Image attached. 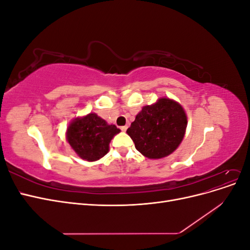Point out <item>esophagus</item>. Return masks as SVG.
<instances>
[{"label":"esophagus","instance_id":"1","mask_svg":"<svg viewBox=\"0 0 250 250\" xmlns=\"http://www.w3.org/2000/svg\"><path fill=\"white\" fill-rule=\"evenodd\" d=\"M127 128H128V126H127V125H125V126H121L120 129L122 130V131H126V130H127Z\"/></svg>","mask_w":250,"mask_h":250}]
</instances>
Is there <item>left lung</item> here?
I'll return each mask as SVG.
<instances>
[{
	"label": "left lung",
	"instance_id": "8db88e82",
	"mask_svg": "<svg viewBox=\"0 0 250 250\" xmlns=\"http://www.w3.org/2000/svg\"><path fill=\"white\" fill-rule=\"evenodd\" d=\"M187 116L177 102L162 98L155 104L144 106L127 129L135 148L149 158L171 154L185 137Z\"/></svg>",
	"mask_w": 250,
	"mask_h": 250
}]
</instances>
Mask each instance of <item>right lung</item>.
Masks as SVG:
<instances>
[{
  "mask_svg": "<svg viewBox=\"0 0 250 250\" xmlns=\"http://www.w3.org/2000/svg\"><path fill=\"white\" fill-rule=\"evenodd\" d=\"M120 132L115 125H108L96 113L76 119L67 128L66 139L83 160L94 162L108 152L111 139Z\"/></svg>",
  "mask_w": 250,
  "mask_h": 250,
  "instance_id": "right-lung-1",
  "label": "right lung"
}]
</instances>
